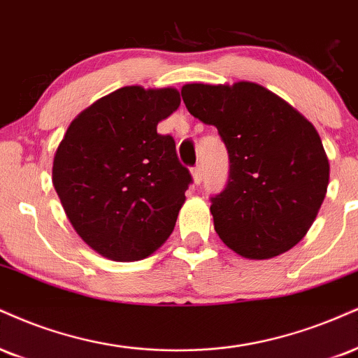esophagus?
I'll list each match as a JSON object with an SVG mask.
<instances>
[{
	"instance_id": "1",
	"label": "esophagus",
	"mask_w": 358,
	"mask_h": 358,
	"mask_svg": "<svg viewBox=\"0 0 358 358\" xmlns=\"http://www.w3.org/2000/svg\"><path fill=\"white\" fill-rule=\"evenodd\" d=\"M192 176H193V182H195V185H200L201 180H203V168H201L200 165L193 168Z\"/></svg>"
}]
</instances>
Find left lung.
Wrapping results in <instances>:
<instances>
[{"label": "left lung", "instance_id": "left-lung-1", "mask_svg": "<svg viewBox=\"0 0 358 358\" xmlns=\"http://www.w3.org/2000/svg\"><path fill=\"white\" fill-rule=\"evenodd\" d=\"M188 111L217 127L230 158L227 187L210 212L223 243L250 260L294 248L315 222L330 165L312 123L277 94L250 81L190 83Z\"/></svg>", "mask_w": 358, "mask_h": 358}]
</instances>
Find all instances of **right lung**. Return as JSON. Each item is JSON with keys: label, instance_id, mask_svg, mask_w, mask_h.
Wrapping results in <instances>:
<instances>
[{"label": "right lung", "instance_id": "1", "mask_svg": "<svg viewBox=\"0 0 358 358\" xmlns=\"http://www.w3.org/2000/svg\"><path fill=\"white\" fill-rule=\"evenodd\" d=\"M180 101L175 88L124 86L81 111L64 133L55 190L76 234L101 257L143 260L173 231L192 175L157 124Z\"/></svg>", "mask_w": 358, "mask_h": 358}]
</instances>
